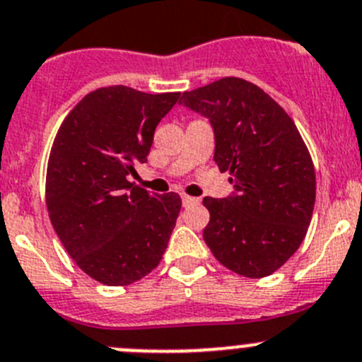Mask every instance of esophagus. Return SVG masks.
Wrapping results in <instances>:
<instances>
[{
  "mask_svg": "<svg viewBox=\"0 0 362 362\" xmlns=\"http://www.w3.org/2000/svg\"><path fill=\"white\" fill-rule=\"evenodd\" d=\"M181 200H182V206H185V207L193 206V204H199L200 202V200L195 199V197H188V195H182Z\"/></svg>",
  "mask_w": 362,
  "mask_h": 362,
  "instance_id": "esophagus-1",
  "label": "esophagus"
}]
</instances>
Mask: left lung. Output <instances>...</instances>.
Instances as JSON below:
<instances>
[{
    "label": "left lung",
    "mask_w": 362,
    "mask_h": 362,
    "mask_svg": "<svg viewBox=\"0 0 362 362\" xmlns=\"http://www.w3.org/2000/svg\"><path fill=\"white\" fill-rule=\"evenodd\" d=\"M181 105L209 121L214 162L234 192L204 197V241L220 264L264 278L296 253L315 206V169L288 114L259 86L238 77L182 93Z\"/></svg>",
    "instance_id": "8db88e82"
}]
</instances>
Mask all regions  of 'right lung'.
<instances>
[{
	"instance_id": "right-lung-1",
	"label": "right lung",
	"mask_w": 362,
	"mask_h": 362,
	"mask_svg": "<svg viewBox=\"0 0 362 362\" xmlns=\"http://www.w3.org/2000/svg\"><path fill=\"white\" fill-rule=\"evenodd\" d=\"M180 95L100 88L59 127L47 167L49 216L68 255L100 284H134L165 253L181 197L153 195L128 176L148 162L155 128Z\"/></svg>"
}]
</instances>
